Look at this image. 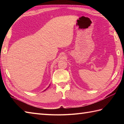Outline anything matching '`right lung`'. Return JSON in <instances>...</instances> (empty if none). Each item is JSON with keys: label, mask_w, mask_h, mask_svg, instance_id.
<instances>
[{"label": "right lung", "mask_w": 124, "mask_h": 124, "mask_svg": "<svg viewBox=\"0 0 124 124\" xmlns=\"http://www.w3.org/2000/svg\"><path fill=\"white\" fill-rule=\"evenodd\" d=\"M49 86H50V85H49ZM49 86L48 87H49ZM45 90H46V89H45Z\"/></svg>", "instance_id": "add662e5"}]
</instances>
